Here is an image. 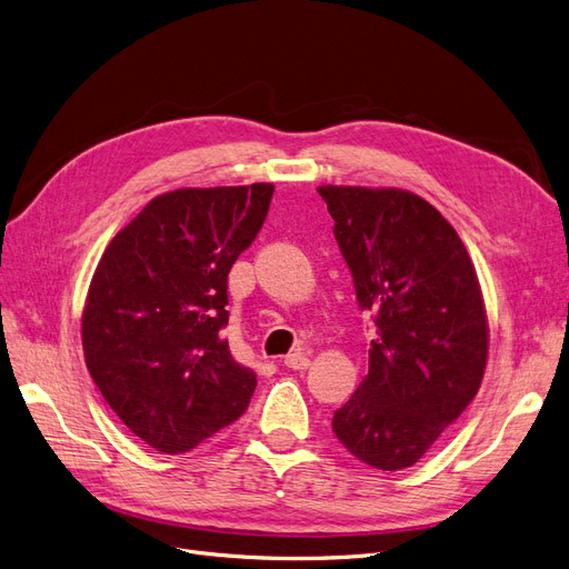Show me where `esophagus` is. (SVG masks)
Returning a JSON list of instances; mask_svg holds the SVG:
<instances>
[{
    "mask_svg": "<svg viewBox=\"0 0 569 569\" xmlns=\"http://www.w3.org/2000/svg\"><path fill=\"white\" fill-rule=\"evenodd\" d=\"M309 356L305 353V351H295V353H288L286 358H283V365L288 367V369H307L309 367Z\"/></svg>",
    "mask_w": 569,
    "mask_h": 569,
    "instance_id": "obj_1",
    "label": "esophagus"
}]
</instances>
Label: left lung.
I'll return each instance as SVG.
<instances>
[{"label":"left lung","instance_id":"left-lung-1","mask_svg":"<svg viewBox=\"0 0 569 569\" xmlns=\"http://www.w3.org/2000/svg\"><path fill=\"white\" fill-rule=\"evenodd\" d=\"M362 311H375L369 372L335 411L332 430L386 472L421 460L475 400L488 318L453 226L400 188L320 186Z\"/></svg>","mask_w":569,"mask_h":569}]
</instances>
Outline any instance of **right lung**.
I'll return each instance as SVG.
<instances>
[{"mask_svg": "<svg viewBox=\"0 0 569 569\" xmlns=\"http://www.w3.org/2000/svg\"><path fill=\"white\" fill-rule=\"evenodd\" d=\"M274 186L179 188L148 202L97 264L81 318L88 372L122 423L183 453L234 423L256 375L228 326V274L258 237Z\"/></svg>", "mask_w": 569, "mask_h": 569, "instance_id": "1", "label": "right lung"}]
</instances>
